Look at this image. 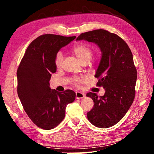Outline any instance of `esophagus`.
<instances>
[{"label": "esophagus", "mask_w": 154, "mask_h": 154, "mask_svg": "<svg viewBox=\"0 0 154 154\" xmlns=\"http://www.w3.org/2000/svg\"><path fill=\"white\" fill-rule=\"evenodd\" d=\"M85 96V94L84 93H82V92H76V98L77 99H80V98H84Z\"/></svg>", "instance_id": "34e87169"}]
</instances>
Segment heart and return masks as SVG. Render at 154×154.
<instances>
[{"mask_svg": "<svg viewBox=\"0 0 154 154\" xmlns=\"http://www.w3.org/2000/svg\"><path fill=\"white\" fill-rule=\"evenodd\" d=\"M72 52L75 54V55L77 57V58L79 60V61L82 64H88L90 62L91 60L92 59L93 57V52L89 47L85 45H78L75 46L72 48ZM62 60H63V54L61 51H59L56 54L55 57V64L57 66H60L62 64ZM75 82H79V79H75Z\"/></svg>", "mask_w": 154, "mask_h": 154, "instance_id": "b5f03b06", "label": "heart"}]
</instances>
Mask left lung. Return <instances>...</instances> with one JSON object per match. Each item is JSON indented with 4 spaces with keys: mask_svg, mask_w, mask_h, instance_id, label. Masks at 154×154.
Here are the masks:
<instances>
[{
    "mask_svg": "<svg viewBox=\"0 0 154 154\" xmlns=\"http://www.w3.org/2000/svg\"><path fill=\"white\" fill-rule=\"evenodd\" d=\"M94 43L102 56L96 70L98 86L105 88L104 96L96 93L86 96L94 101L88 120L94 126L106 128L121 120L133 103L137 78L133 56L127 43L118 35L103 29L82 33L77 41Z\"/></svg>",
    "mask_w": 154,
    "mask_h": 154,
    "instance_id": "left-lung-1",
    "label": "left lung"
}]
</instances>
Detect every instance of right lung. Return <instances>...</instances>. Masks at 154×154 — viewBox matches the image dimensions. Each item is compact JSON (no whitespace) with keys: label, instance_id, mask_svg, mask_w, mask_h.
Wrapping results in <instances>:
<instances>
[{"label":"right lung","instance_id":"obj_1","mask_svg":"<svg viewBox=\"0 0 154 154\" xmlns=\"http://www.w3.org/2000/svg\"><path fill=\"white\" fill-rule=\"evenodd\" d=\"M76 36L46 34L28 47L17 71V94L28 116L44 130L55 128L63 120L68 104L76 94L71 90H51L49 80L56 72L55 57L62 48Z\"/></svg>","mask_w":154,"mask_h":154}]
</instances>
